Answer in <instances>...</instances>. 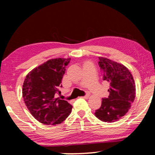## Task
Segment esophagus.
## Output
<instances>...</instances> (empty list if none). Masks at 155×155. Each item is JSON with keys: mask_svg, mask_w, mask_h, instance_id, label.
I'll return each instance as SVG.
<instances>
[{"mask_svg": "<svg viewBox=\"0 0 155 155\" xmlns=\"http://www.w3.org/2000/svg\"><path fill=\"white\" fill-rule=\"evenodd\" d=\"M89 96H90V94H89V93H86V94L84 95V97H83V98H88Z\"/></svg>", "mask_w": 155, "mask_h": 155, "instance_id": "esophagus-1", "label": "esophagus"}]
</instances>
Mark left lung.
<instances>
[{
	"label": "left lung",
	"mask_w": 155,
	"mask_h": 155,
	"mask_svg": "<svg viewBox=\"0 0 155 155\" xmlns=\"http://www.w3.org/2000/svg\"><path fill=\"white\" fill-rule=\"evenodd\" d=\"M99 66L103 80L109 84L107 98L95 111V116L104 122H115L128 111L135 97V84L130 72L126 67L109 59L99 57Z\"/></svg>",
	"instance_id": "obj_1"
}]
</instances>
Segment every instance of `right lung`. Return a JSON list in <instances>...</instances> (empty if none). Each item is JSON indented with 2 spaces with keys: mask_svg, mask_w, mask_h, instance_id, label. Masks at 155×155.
<instances>
[{
  "mask_svg": "<svg viewBox=\"0 0 155 155\" xmlns=\"http://www.w3.org/2000/svg\"><path fill=\"white\" fill-rule=\"evenodd\" d=\"M71 58H55L36 68L26 76L22 88L25 105L31 115L41 124L56 125L71 113L72 106L56 98L62 87L65 66Z\"/></svg>",
  "mask_w": 155,
  "mask_h": 155,
  "instance_id": "obj_1",
  "label": "right lung"
}]
</instances>
